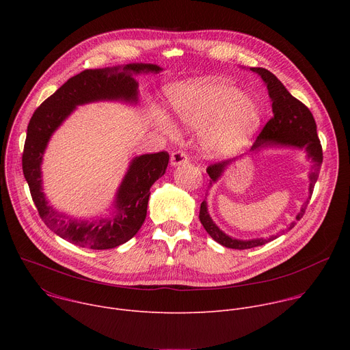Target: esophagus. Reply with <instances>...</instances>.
Returning <instances> with one entry per match:
<instances>
[{"label": "esophagus", "instance_id": "34e87169", "mask_svg": "<svg viewBox=\"0 0 350 350\" xmlns=\"http://www.w3.org/2000/svg\"><path fill=\"white\" fill-rule=\"evenodd\" d=\"M188 162V157L184 154V152H181V151H176V152H173L172 154V157H170V163H172V166H180V165H184V163H187Z\"/></svg>", "mask_w": 350, "mask_h": 350}]
</instances>
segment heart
<instances>
[{
	"mask_svg": "<svg viewBox=\"0 0 350 350\" xmlns=\"http://www.w3.org/2000/svg\"><path fill=\"white\" fill-rule=\"evenodd\" d=\"M170 104L178 120L189 129H206L204 149L211 157L226 158L239 152L262 124L260 107L246 94L220 79H193L173 85ZM159 123L170 135L176 126L165 116Z\"/></svg>",
	"mask_w": 350,
	"mask_h": 350,
	"instance_id": "b5f03b06",
	"label": "heart"
}]
</instances>
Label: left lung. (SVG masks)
Wrapping results in <instances>:
<instances>
[{
	"instance_id": "1",
	"label": "left lung",
	"mask_w": 350,
	"mask_h": 350,
	"mask_svg": "<svg viewBox=\"0 0 350 350\" xmlns=\"http://www.w3.org/2000/svg\"><path fill=\"white\" fill-rule=\"evenodd\" d=\"M254 73L259 75L262 80L265 81L269 96L271 99V108H273V118L267 122V124L263 127L262 133L259 134L258 139L252 145L251 151L252 154H256L262 149L266 148H295L302 149L306 152V158L312 162V170L309 173V196L304 202L301 211L296 215L295 221H292L288 226V230L293 228L296 221L301 220L305 215L306 206L309 204V199L312 198V192L314 188V184L319 178L320 167L323 163V149L320 139L317 137V126L314 122V118L308 107H305L301 101H297L295 96L291 95V92L284 87V84L267 69L265 68H251ZM238 159V158H237ZM237 159H230L224 162H219L215 165H211L206 172L211 177L209 187H212L215 183H217L224 172L231 166ZM199 220H201L204 228L206 232L220 245L231 249H251L260 245H265L273 239H275L280 234L271 235L269 238H252V239H238L234 237H230L223 230L217 227V224L212 220L209 212H208V202L204 201L201 204V211H199ZM285 232L284 230L281 234Z\"/></svg>"
}]
</instances>
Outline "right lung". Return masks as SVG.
Segmentation results:
<instances>
[{
    "instance_id": "right-lung-1",
    "label": "right lung",
    "mask_w": 350,
    "mask_h": 350,
    "mask_svg": "<svg viewBox=\"0 0 350 350\" xmlns=\"http://www.w3.org/2000/svg\"><path fill=\"white\" fill-rule=\"evenodd\" d=\"M162 70L154 64L87 69L70 77L33 113L22 157L23 174L40 217L61 238L81 247L112 249L131 239L141 228L151 195L149 189L167 169V152L133 158L118 188L109 216L94 220L72 217L49 205L42 191L41 163L53 134L77 107L99 101L137 105L139 91L135 76L141 73L158 75Z\"/></svg>"
}]
</instances>
